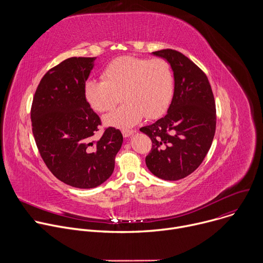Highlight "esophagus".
Returning a JSON list of instances; mask_svg holds the SVG:
<instances>
[{"label": "esophagus", "instance_id": "34e87169", "mask_svg": "<svg viewBox=\"0 0 263 263\" xmlns=\"http://www.w3.org/2000/svg\"><path fill=\"white\" fill-rule=\"evenodd\" d=\"M122 133H123V136H124L125 138H127V137H130L134 132H133L132 130H127V129H125V130H122Z\"/></svg>", "mask_w": 263, "mask_h": 263}]
</instances>
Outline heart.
Segmentation results:
<instances>
[{"instance_id": "heart-1", "label": "heart", "mask_w": 263, "mask_h": 263, "mask_svg": "<svg viewBox=\"0 0 263 263\" xmlns=\"http://www.w3.org/2000/svg\"><path fill=\"white\" fill-rule=\"evenodd\" d=\"M103 80L88 79L83 93L99 112L115 108L123 98L126 102L104 118L111 127L126 129L144 117L157 119L168 108L174 95V77L167 61L123 56L112 60L103 70Z\"/></svg>"}]
</instances>
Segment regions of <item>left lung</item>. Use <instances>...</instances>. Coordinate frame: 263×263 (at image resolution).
Masks as SVG:
<instances>
[{
	"mask_svg": "<svg viewBox=\"0 0 263 263\" xmlns=\"http://www.w3.org/2000/svg\"><path fill=\"white\" fill-rule=\"evenodd\" d=\"M152 54L170 63L175 87L165 117L140 128L153 142L145 164L156 177L176 181L195 172L207 155L215 133V102L207 76L191 59L172 49Z\"/></svg>",
	"mask_w": 263,
	"mask_h": 263,
	"instance_id": "8db88e82",
	"label": "left lung"
}]
</instances>
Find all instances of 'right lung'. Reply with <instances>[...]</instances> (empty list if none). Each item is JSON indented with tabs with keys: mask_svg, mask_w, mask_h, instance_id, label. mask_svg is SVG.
I'll return each mask as SVG.
<instances>
[{
	"mask_svg": "<svg viewBox=\"0 0 263 263\" xmlns=\"http://www.w3.org/2000/svg\"><path fill=\"white\" fill-rule=\"evenodd\" d=\"M96 57H71L51 68L35 91L31 122L35 142L51 173L77 189H93L115 170L123 143L119 129L109 127L92 140L101 120L90 108L83 86Z\"/></svg>",
	"mask_w": 263,
	"mask_h": 263,
	"instance_id": "1",
	"label": "right lung"
}]
</instances>
